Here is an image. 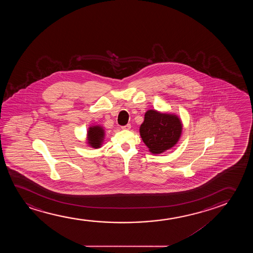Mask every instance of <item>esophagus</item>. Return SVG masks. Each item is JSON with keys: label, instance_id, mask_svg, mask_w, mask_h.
Instances as JSON below:
<instances>
[{"label": "esophagus", "instance_id": "1", "mask_svg": "<svg viewBox=\"0 0 253 253\" xmlns=\"http://www.w3.org/2000/svg\"><path fill=\"white\" fill-rule=\"evenodd\" d=\"M130 128H131V125H125V126H122V128H123V129H126V130L130 129Z\"/></svg>", "mask_w": 253, "mask_h": 253}]
</instances>
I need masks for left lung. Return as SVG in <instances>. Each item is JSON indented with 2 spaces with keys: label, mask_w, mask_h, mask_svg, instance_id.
I'll return each mask as SVG.
<instances>
[{
  "label": "left lung",
  "mask_w": 253,
  "mask_h": 253,
  "mask_svg": "<svg viewBox=\"0 0 253 253\" xmlns=\"http://www.w3.org/2000/svg\"><path fill=\"white\" fill-rule=\"evenodd\" d=\"M182 129V122L175 113L149 110L139 132L149 152L159 155L176 145Z\"/></svg>",
  "instance_id": "obj_1"
}]
</instances>
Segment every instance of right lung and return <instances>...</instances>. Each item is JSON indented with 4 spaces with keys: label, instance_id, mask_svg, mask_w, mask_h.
Listing matches in <instances>:
<instances>
[{
    "label": "right lung",
    "instance_id": "1",
    "mask_svg": "<svg viewBox=\"0 0 253 253\" xmlns=\"http://www.w3.org/2000/svg\"><path fill=\"white\" fill-rule=\"evenodd\" d=\"M105 137V130L100 125H91L86 132L85 143L92 149H100Z\"/></svg>",
    "mask_w": 253,
    "mask_h": 253
}]
</instances>
